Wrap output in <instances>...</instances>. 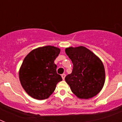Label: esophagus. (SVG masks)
<instances>
[{"mask_svg": "<svg viewBox=\"0 0 122 122\" xmlns=\"http://www.w3.org/2000/svg\"><path fill=\"white\" fill-rule=\"evenodd\" d=\"M65 76H66V75H65V74H62V79H63V80H64V79H65Z\"/></svg>", "mask_w": 122, "mask_h": 122, "instance_id": "esophagus-1", "label": "esophagus"}]
</instances>
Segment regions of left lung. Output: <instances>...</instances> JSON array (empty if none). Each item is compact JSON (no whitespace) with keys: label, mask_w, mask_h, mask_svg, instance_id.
I'll return each instance as SVG.
<instances>
[{"label":"left lung","mask_w":122,"mask_h":122,"mask_svg":"<svg viewBox=\"0 0 122 122\" xmlns=\"http://www.w3.org/2000/svg\"><path fill=\"white\" fill-rule=\"evenodd\" d=\"M65 52L73 65L72 73L65 79L77 98L89 99L101 90L105 82V70L100 58L84 46L70 47Z\"/></svg>","instance_id":"1"}]
</instances>
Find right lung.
Listing matches in <instances>:
<instances>
[{
    "mask_svg": "<svg viewBox=\"0 0 122 122\" xmlns=\"http://www.w3.org/2000/svg\"><path fill=\"white\" fill-rule=\"evenodd\" d=\"M60 52L55 46H43L32 50L24 58L19 69V80L31 97L40 100L48 98L57 84L62 81L54 63Z\"/></svg>",
    "mask_w": 122,
    "mask_h": 122,
    "instance_id": "1",
    "label": "right lung"
}]
</instances>
